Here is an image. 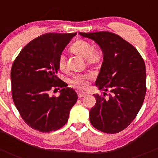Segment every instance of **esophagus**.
I'll use <instances>...</instances> for the list:
<instances>
[{"mask_svg": "<svg viewBox=\"0 0 158 158\" xmlns=\"http://www.w3.org/2000/svg\"><path fill=\"white\" fill-rule=\"evenodd\" d=\"M77 96L79 98H82V97H84L85 96H86V94L84 93H77Z\"/></svg>", "mask_w": 158, "mask_h": 158, "instance_id": "34e87169", "label": "esophagus"}]
</instances>
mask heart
I'll return each mask as SVG.
<instances>
[{
	"instance_id": "1",
	"label": "heart",
	"mask_w": 158,
	"mask_h": 158,
	"mask_svg": "<svg viewBox=\"0 0 158 158\" xmlns=\"http://www.w3.org/2000/svg\"><path fill=\"white\" fill-rule=\"evenodd\" d=\"M69 51L78 56L85 58L88 65L97 66L102 61L101 54L94 51L93 46L89 42L85 40H77L71 45ZM58 67L60 70L65 71L66 69V59L63 54H61L58 59ZM93 76L90 73L77 74L73 77L70 83L73 87L81 90H85L89 86V80Z\"/></svg>"
}]
</instances>
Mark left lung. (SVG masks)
<instances>
[{"instance_id": "left-lung-1", "label": "left lung", "mask_w": 158, "mask_h": 158, "mask_svg": "<svg viewBox=\"0 0 158 158\" xmlns=\"http://www.w3.org/2000/svg\"><path fill=\"white\" fill-rule=\"evenodd\" d=\"M79 35L98 44L104 60L96 81L104 96L94 95L96 103L89 111V120L102 132H120L135 119L144 101L146 73L143 58L131 43L111 32ZM107 91L111 93L105 98Z\"/></svg>"}]
</instances>
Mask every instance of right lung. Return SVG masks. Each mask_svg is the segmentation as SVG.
I'll return each mask as SVG.
<instances>
[{"instance_id": "add662e5", "label": "right lung", "mask_w": 158, "mask_h": 158, "mask_svg": "<svg viewBox=\"0 0 158 158\" xmlns=\"http://www.w3.org/2000/svg\"><path fill=\"white\" fill-rule=\"evenodd\" d=\"M77 33H47L31 41L19 52L11 69L12 95L24 122L46 133L66 123L77 94L56 76L58 59ZM59 97H51L59 89Z\"/></svg>"}]
</instances>
